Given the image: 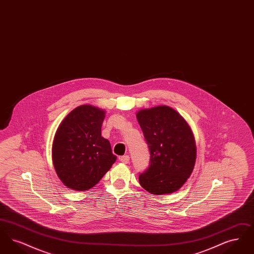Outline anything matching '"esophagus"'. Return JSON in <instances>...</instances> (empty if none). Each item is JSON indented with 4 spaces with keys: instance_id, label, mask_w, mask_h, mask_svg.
Listing matches in <instances>:
<instances>
[{
    "instance_id": "34e87169",
    "label": "esophagus",
    "mask_w": 254,
    "mask_h": 254,
    "mask_svg": "<svg viewBox=\"0 0 254 254\" xmlns=\"http://www.w3.org/2000/svg\"><path fill=\"white\" fill-rule=\"evenodd\" d=\"M120 161L124 164H128L129 163V156L128 155H124L120 157Z\"/></svg>"
}]
</instances>
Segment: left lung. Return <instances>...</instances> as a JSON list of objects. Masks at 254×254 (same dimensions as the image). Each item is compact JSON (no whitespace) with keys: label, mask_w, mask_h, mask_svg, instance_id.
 <instances>
[{"label":"left lung","mask_w":254,"mask_h":254,"mask_svg":"<svg viewBox=\"0 0 254 254\" xmlns=\"http://www.w3.org/2000/svg\"><path fill=\"white\" fill-rule=\"evenodd\" d=\"M136 117L150 152L149 167L139 176L140 185L154 195L177 191L191 175L196 161L190 127L168 106L140 109Z\"/></svg>","instance_id":"obj_1"}]
</instances>
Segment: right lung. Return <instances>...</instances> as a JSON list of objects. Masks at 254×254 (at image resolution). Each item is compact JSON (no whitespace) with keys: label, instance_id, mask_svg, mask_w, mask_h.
Returning a JSON list of instances; mask_svg holds the SVG:
<instances>
[{"label":"right lung","instance_id":"right-lung-1","mask_svg":"<svg viewBox=\"0 0 254 254\" xmlns=\"http://www.w3.org/2000/svg\"><path fill=\"white\" fill-rule=\"evenodd\" d=\"M106 111L82 105L70 111L55 133L52 162L62 183L77 191L93 188L115 163L108 139L101 135Z\"/></svg>","mask_w":254,"mask_h":254}]
</instances>
